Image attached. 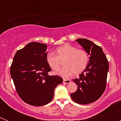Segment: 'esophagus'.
Instances as JSON below:
<instances>
[{
    "mask_svg": "<svg viewBox=\"0 0 121 121\" xmlns=\"http://www.w3.org/2000/svg\"><path fill=\"white\" fill-rule=\"evenodd\" d=\"M71 82V81L69 80H65V79H64L63 80V83L64 84H69Z\"/></svg>",
    "mask_w": 121,
    "mask_h": 121,
    "instance_id": "esophagus-1",
    "label": "esophagus"
}]
</instances>
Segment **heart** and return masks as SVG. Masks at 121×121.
<instances>
[{"label": "heart", "instance_id": "1", "mask_svg": "<svg viewBox=\"0 0 121 121\" xmlns=\"http://www.w3.org/2000/svg\"><path fill=\"white\" fill-rule=\"evenodd\" d=\"M56 56L52 53H47L46 61L50 68L58 71L63 61L64 67L57 74L64 78H68L73 74L78 75L86 69L90 57L83 49H78L75 46L65 44L58 47L55 51Z\"/></svg>", "mask_w": 121, "mask_h": 121}]
</instances>
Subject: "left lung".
<instances>
[{
	"label": "left lung",
	"mask_w": 121,
	"mask_h": 121,
	"mask_svg": "<svg viewBox=\"0 0 121 121\" xmlns=\"http://www.w3.org/2000/svg\"><path fill=\"white\" fill-rule=\"evenodd\" d=\"M75 41L90 55V62L80 77L73 80L78 85V89L71 94V97L77 103L88 104L98 99L104 92L109 64L99 46L85 39Z\"/></svg>",
	"instance_id": "obj_1"
}]
</instances>
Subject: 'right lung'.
I'll return each instance as SVG.
<instances>
[{"label": "right lung", "mask_w": 121, "mask_h": 121, "mask_svg": "<svg viewBox=\"0 0 121 121\" xmlns=\"http://www.w3.org/2000/svg\"><path fill=\"white\" fill-rule=\"evenodd\" d=\"M47 46L31 42L19 50L10 67V75L17 92L26 103L42 106L53 98L54 91L63 80L58 75H49L52 69L46 61Z\"/></svg>", "instance_id": "right-lung-1"}]
</instances>
